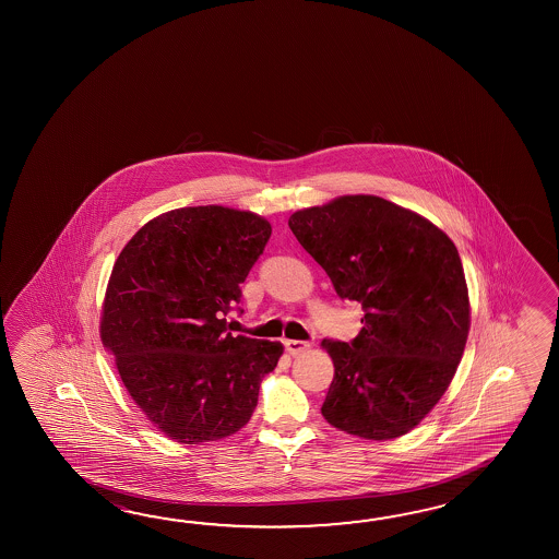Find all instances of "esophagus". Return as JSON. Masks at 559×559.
I'll use <instances>...</instances> for the list:
<instances>
[{"label": "esophagus", "mask_w": 559, "mask_h": 559, "mask_svg": "<svg viewBox=\"0 0 559 559\" xmlns=\"http://www.w3.org/2000/svg\"><path fill=\"white\" fill-rule=\"evenodd\" d=\"M285 352L287 354H292V356H297V354H301V352H306L308 349V342H301V340H284Z\"/></svg>", "instance_id": "esophagus-1"}]
</instances>
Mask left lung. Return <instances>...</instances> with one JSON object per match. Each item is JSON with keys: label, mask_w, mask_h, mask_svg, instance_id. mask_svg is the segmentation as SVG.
<instances>
[{"label": "left lung", "mask_w": 559, "mask_h": 559, "mask_svg": "<svg viewBox=\"0 0 559 559\" xmlns=\"http://www.w3.org/2000/svg\"><path fill=\"white\" fill-rule=\"evenodd\" d=\"M287 224L340 299L364 309L349 344L321 342L335 368L321 416L366 440L404 436L464 356L469 297L457 248L426 217L376 195H344Z\"/></svg>", "instance_id": "8db88e82"}]
</instances>
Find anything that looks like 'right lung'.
Wrapping results in <instances>:
<instances>
[{
  "mask_svg": "<svg viewBox=\"0 0 559 559\" xmlns=\"http://www.w3.org/2000/svg\"><path fill=\"white\" fill-rule=\"evenodd\" d=\"M270 236L260 215L200 205L157 215L119 253L102 342L133 402L171 440L191 445L243 428L284 354L280 342L227 332Z\"/></svg>",
  "mask_w": 559,
  "mask_h": 559,
  "instance_id": "add662e5",
  "label": "right lung"
}]
</instances>
